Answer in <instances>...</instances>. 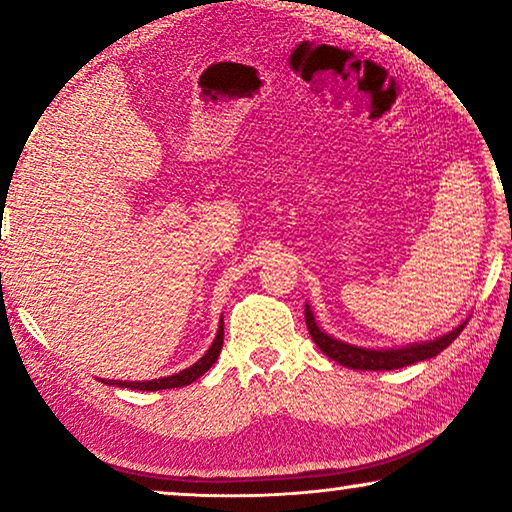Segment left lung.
Here are the masks:
<instances>
[{
	"label": "left lung",
	"mask_w": 512,
	"mask_h": 512,
	"mask_svg": "<svg viewBox=\"0 0 512 512\" xmlns=\"http://www.w3.org/2000/svg\"><path fill=\"white\" fill-rule=\"evenodd\" d=\"M305 321L314 345H317L328 359L338 361L340 366H347L354 370H396V368L412 366V363L417 361L433 359V356H438L447 345H452V342L457 340V335L464 331V324H466L464 321L461 326L452 328L450 333L440 335V338L429 340V342H417V345L398 347V349H366V347L347 345V342L335 340L331 335H326L317 326V321H314L310 305H305Z\"/></svg>",
	"instance_id": "8db88e82"
}]
</instances>
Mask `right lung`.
Wrapping results in <instances>:
<instances>
[{"mask_svg":"<svg viewBox=\"0 0 512 512\" xmlns=\"http://www.w3.org/2000/svg\"><path fill=\"white\" fill-rule=\"evenodd\" d=\"M223 347V319L219 324V333L212 342V347L207 349V354L202 356L200 361H195L191 368L181 370V373H174L170 377H158V380H149V382H121V380H102L104 384H116V387H125V389H139V391H158V389H174V387H186L198 380L200 375H205L209 368L214 366L216 359H219Z\"/></svg>","mask_w":512,"mask_h":512,"instance_id":"add662e5","label":"right lung"}]
</instances>
